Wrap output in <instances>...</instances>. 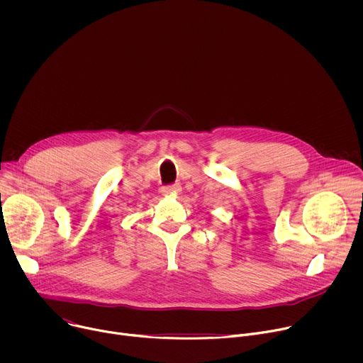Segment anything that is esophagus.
Segmentation results:
<instances>
[{"label":"esophagus","mask_w":363,"mask_h":363,"mask_svg":"<svg viewBox=\"0 0 363 363\" xmlns=\"http://www.w3.org/2000/svg\"><path fill=\"white\" fill-rule=\"evenodd\" d=\"M162 192L165 195H175L181 192V185L179 184H172V185H167L162 188Z\"/></svg>","instance_id":"34e87169"}]
</instances>
